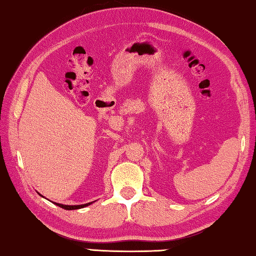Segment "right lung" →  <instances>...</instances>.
Returning <instances> with one entry per match:
<instances>
[{
	"instance_id": "obj_1",
	"label": "right lung",
	"mask_w": 256,
	"mask_h": 256,
	"mask_svg": "<svg viewBox=\"0 0 256 256\" xmlns=\"http://www.w3.org/2000/svg\"><path fill=\"white\" fill-rule=\"evenodd\" d=\"M42 196V194H40ZM93 202H88V204H74V206H70V204H56L58 207H60L62 209H66V210H75V209H80V208H84V207H88V206H90Z\"/></svg>"
}]
</instances>
